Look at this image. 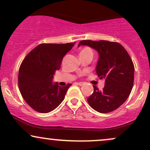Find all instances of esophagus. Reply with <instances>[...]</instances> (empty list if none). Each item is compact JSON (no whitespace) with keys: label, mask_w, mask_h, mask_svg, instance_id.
I'll return each mask as SVG.
<instances>
[{"label":"esophagus","mask_w":150,"mask_h":150,"mask_svg":"<svg viewBox=\"0 0 150 150\" xmlns=\"http://www.w3.org/2000/svg\"><path fill=\"white\" fill-rule=\"evenodd\" d=\"M77 84L80 86H82L84 85V83H82V82H77Z\"/></svg>","instance_id":"obj_1"}]
</instances>
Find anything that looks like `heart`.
Listing matches in <instances>:
<instances>
[{
  "instance_id": "1",
  "label": "heart",
  "mask_w": 150,
  "mask_h": 150,
  "mask_svg": "<svg viewBox=\"0 0 150 150\" xmlns=\"http://www.w3.org/2000/svg\"><path fill=\"white\" fill-rule=\"evenodd\" d=\"M87 54H89V55L93 54L92 49L89 47H84L83 49L81 50L80 52V56H81V55H87Z\"/></svg>"
}]
</instances>
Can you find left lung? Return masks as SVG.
Segmentation results:
<instances>
[{"instance_id":"left-lung-1","label":"left lung","mask_w":150,"mask_h":150,"mask_svg":"<svg viewBox=\"0 0 150 150\" xmlns=\"http://www.w3.org/2000/svg\"><path fill=\"white\" fill-rule=\"evenodd\" d=\"M88 46L99 53L96 72L104 79V87L99 90L96 86L87 98L89 106L101 113L114 111L126 101L134 82L133 63L121 44L108 41L83 40L78 46Z\"/></svg>"}]
</instances>
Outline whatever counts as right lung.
Returning a JSON list of instances; mask_svg holds the SVG:
<instances>
[{
    "mask_svg": "<svg viewBox=\"0 0 150 150\" xmlns=\"http://www.w3.org/2000/svg\"><path fill=\"white\" fill-rule=\"evenodd\" d=\"M75 44H39L22 61L19 69V89L27 104L36 111L49 113L64 99L71 84L61 87L52 80L64 56Z\"/></svg>",
    "mask_w": 150,
    "mask_h": 150,
    "instance_id": "right-lung-1",
    "label": "right lung"
}]
</instances>
